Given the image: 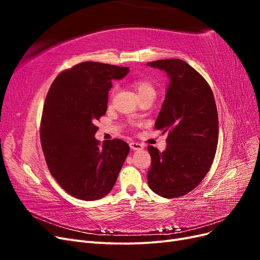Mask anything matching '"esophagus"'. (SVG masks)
<instances>
[{
	"label": "esophagus",
	"mask_w": 260,
	"mask_h": 260,
	"mask_svg": "<svg viewBox=\"0 0 260 260\" xmlns=\"http://www.w3.org/2000/svg\"><path fill=\"white\" fill-rule=\"evenodd\" d=\"M129 145L131 147V149H135V151H136V149H142L143 148V145L138 143V142H131Z\"/></svg>",
	"instance_id": "34e87169"
}]
</instances>
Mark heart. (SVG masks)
Segmentation results:
<instances>
[{
    "label": "heart",
    "instance_id": "heart-1",
    "mask_svg": "<svg viewBox=\"0 0 260 260\" xmlns=\"http://www.w3.org/2000/svg\"><path fill=\"white\" fill-rule=\"evenodd\" d=\"M132 86H133V89L136 90L139 99L142 96H145V95H149V94H153V95H155L154 85L148 80L136 79L132 81Z\"/></svg>",
    "mask_w": 260,
    "mask_h": 260
}]
</instances>
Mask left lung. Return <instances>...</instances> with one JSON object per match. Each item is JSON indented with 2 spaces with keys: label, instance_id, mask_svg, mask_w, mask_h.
I'll return each instance as SVG.
<instances>
[{
  "label": "left lung",
  "instance_id": "1",
  "mask_svg": "<svg viewBox=\"0 0 260 260\" xmlns=\"http://www.w3.org/2000/svg\"><path fill=\"white\" fill-rule=\"evenodd\" d=\"M169 78L166 96L155 129L168 132L167 147H147L152 165L151 190L162 198L191 192L207 175L218 144V113L209 84L194 68L178 58L147 62Z\"/></svg>",
  "mask_w": 260,
  "mask_h": 260
}]
</instances>
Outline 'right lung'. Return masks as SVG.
Masks as SVG:
<instances>
[{"instance_id":"obj_1","label":"right lung","mask_w":260,"mask_h":260,"mask_svg":"<svg viewBox=\"0 0 260 260\" xmlns=\"http://www.w3.org/2000/svg\"><path fill=\"white\" fill-rule=\"evenodd\" d=\"M128 67L84 61L60 73L45 99L41 145L50 172L76 199L95 201L112 191L129 153L122 140L94 138L96 120L105 115L112 80Z\"/></svg>"}]
</instances>
